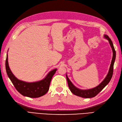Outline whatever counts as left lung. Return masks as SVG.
Returning a JSON list of instances; mask_svg holds the SVG:
<instances>
[{
	"label": "left lung",
	"instance_id": "1",
	"mask_svg": "<svg viewBox=\"0 0 122 122\" xmlns=\"http://www.w3.org/2000/svg\"><path fill=\"white\" fill-rule=\"evenodd\" d=\"M104 37L106 39H107L109 41V42L110 43V45L112 49V51H113V57H112V59L111 63L110 64V68H109V71L106 77L104 80H103L98 86H96L95 88H94L93 89H89V90H81L76 88V87L72 83H71V82L69 78H68L67 75H66L68 87H69V88L71 93L75 95L81 97H83V98L93 97H95L96 95H97L98 94L108 85V83L110 82V81L112 77V75H113V66H114V61L115 60V57H116V52H115V49L111 40L109 38V37L107 35H106V34L104 35Z\"/></svg>",
	"mask_w": 122,
	"mask_h": 122
}]
</instances>
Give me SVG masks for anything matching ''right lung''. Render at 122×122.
<instances>
[{
	"label": "right lung",
	"mask_w": 122,
	"mask_h": 122,
	"mask_svg": "<svg viewBox=\"0 0 122 122\" xmlns=\"http://www.w3.org/2000/svg\"><path fill=\"white\" fill-rule=\"evenodd\" d=\"M8 53L5 60V69L9 78L17 91L23 96L37 98L45 95L48 92L52 76L57 69L53 70L47 75L45 78L39 81L27 82L18 79L12 73L8 64Z\"/></svg>",
	"instance_id": "obj_1"
}]
</instances>
